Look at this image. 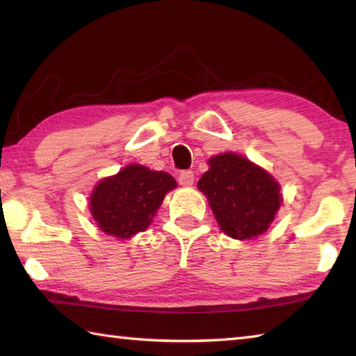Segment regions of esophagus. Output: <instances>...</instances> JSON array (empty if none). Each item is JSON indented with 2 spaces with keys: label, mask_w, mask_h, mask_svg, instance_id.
Instances as JSON below:
<instances>
[{
  "label": "esophagus",
  "mask_w": 356,
  "mask_h": 356,
  "mask_svg": "<svg viewBox=\"0 0 356 356\" xmlns=\"http://www.w3.org/2000/svg\"><path fill=\"white\" fill-rule=\"evenodd\" d=\"M179 184L182 186H191L194 184V172L193 171H182L179 174Z\"/></svg>",
  "instance_id": "esophagus-1"
}]
</instances>
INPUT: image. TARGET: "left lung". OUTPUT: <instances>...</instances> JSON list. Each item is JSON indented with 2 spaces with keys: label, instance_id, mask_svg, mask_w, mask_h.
Returning <instances> with one entry per match:
<instances>
[{
  "label": "left lung",
  "instance_id": "obj_1",
  "mask_svg": "<svg viewBox=\"0 0 356 356\" xmlns=\"http://www.w3.org/2000/svg\"><path fill=\"white\" fill-rule=\"evenodd\" d=\"M197 182L226 236L251 240L269 229L283 202L280 184L270 174L237 153L213 156Z\"/></svg>",
  "mask_w": 356,
  "mask_h": 356
}]
</instances>
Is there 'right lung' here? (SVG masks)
I'll use <instances>...</instances> for the list:
<instances>
[{"label": "right lung", "mask_w": 356, "mask_h": 356, "mask_svg": "<svg viewBox=\"0 0 356 356\" xmlns=\"http://www.w3.org/2000/svg\"><path fill=\"white\" fill-rule=\"evenodd\" d=\"M176 186L171 174L130 163L96 184L88 199L90 213L107 236L128 240L148 228L166 193Z\"/></svg>", "instance_id": "right-lung-1"}]
</instances>
